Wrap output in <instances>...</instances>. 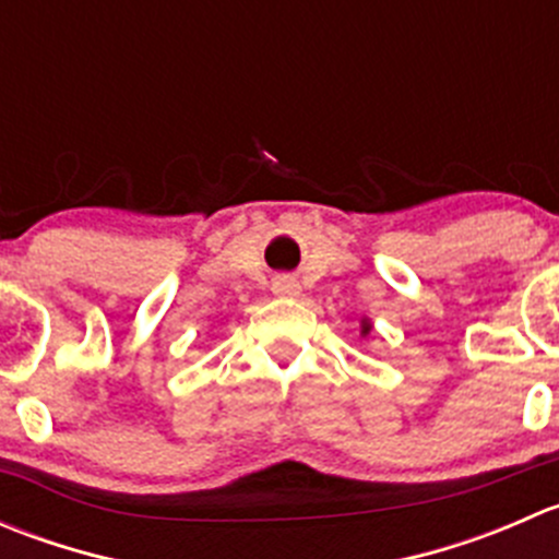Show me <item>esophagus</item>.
Segmentation results:
<instances>
[{
	"label": "esophagus",
	"instance_id": "34e87169",
	"mask_svg": "<svg viewBox=\"0 0 559 559\" xmlns=\"http://www.w3.org/2000/svg\"><path fill=\"white\" fill-rule=\"evenodd\" d=\"M273 292L281 297H297L300 295V281L295 275H275Z\"/></svg>",
	"mask_w": 559,
	"mask_h": 559
}]
</instances>
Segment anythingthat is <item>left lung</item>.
Returning a JSON list of instances; mask_svg holds the SVG:
<instances>
[{
    "mask_svg": "<svg viewBox=\"0 0 559 559\" xmlns=\"http://www.w3.org/2000/svg\"><path fill=\"white\" fill-rule=\"evenodd\" d=\"M362 332H365V335H368V332H370V324H365V326H362Z\"/></svg>",
    "mask_w": 559,
    "mask_h": 559,
    "instance_id": "1",
    "label": "left lung"
}]
</instances>
